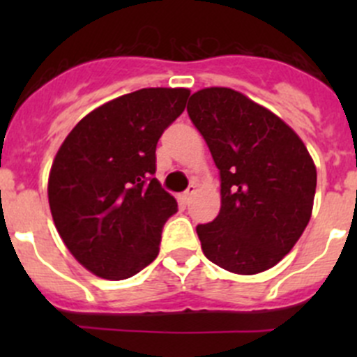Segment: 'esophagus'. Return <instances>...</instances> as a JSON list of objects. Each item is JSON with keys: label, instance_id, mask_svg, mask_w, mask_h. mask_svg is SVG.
<instances>
[{"label": "esophagus", "instance_id": "obj_1", "mask_svg": "<svg viewBox=\"0 0 357 357\" xmlns=\"http://www.w3.org/2000/svg\"><path fill=\"white\" fill-rule=\"evenodd\" d=\"M195 192H197V186L195 185H190L188 190H186V192L183 193V202H186V204H188L190 199H192V197L195 195Z\"/></svg>", "mask_w": 357, "mask_h": 357}]
</instances>
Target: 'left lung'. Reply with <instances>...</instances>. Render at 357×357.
<instances>
[{"label":"left lung","mask_w":357,"mask_h":357,"mask_svg":"<svg viewBox=\"0 0 357 357\" xmlns=\"http://www.w3.org/2000/svg\"><path fill=\"white\" fill-rule=\"evenodd\" d=\"M186 110L221 176V211L197 226L205 257L236 275L273 268L311 219L316 167L307 149L278 115L235 89H200Z\"/></svg>","instance_id":"obj_1"}]
</instances>
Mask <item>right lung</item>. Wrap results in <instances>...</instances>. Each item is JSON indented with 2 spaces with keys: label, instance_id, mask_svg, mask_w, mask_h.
<instances>
[{
  "label": "right lung",
  "instance_id": "1",
  "mask_svg": "<svg viewBox=\"0 0 357 357\" xmlns=\"http://www.w3.org/2000/svg\"><path fill=\"white\" fill-rule=\"evenodd\" d=\"M188 96L185 88L119 96L81 119L56 152L48 179L53 221L93 275L131 278L157 257L178 202L153 178L155 149Z\"/></svg>",
  "mask_w": 357,
  "mask_h": 357
}]
</instances>
